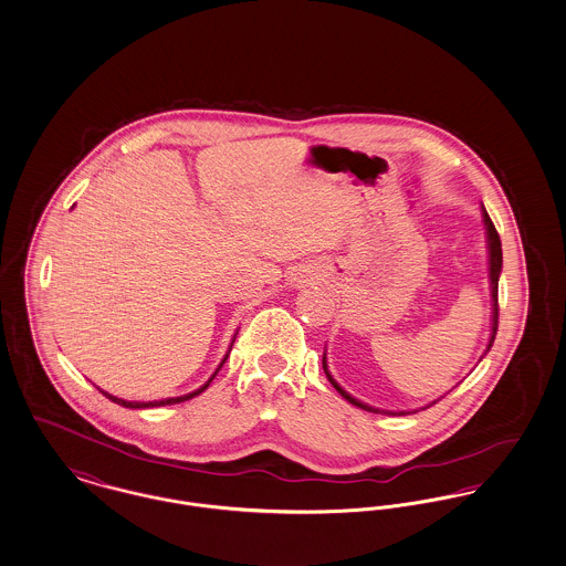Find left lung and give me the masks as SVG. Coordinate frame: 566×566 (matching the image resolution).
I'll return each instance as SVG.
<instances>
[{
    "label": "left lung",
    "instance_id": "8db88e82",
    "mask_svg": "<svg viewBox=\"0 0 566 566\" xmlns=\"http://www.w3.org/2000/svg\"><path fill=\"white\" fill-rule=\"evenodd\" d=\"M483 223H485V234H488L490 290H492V332H490V340H488V347H485V354H488L490 347H492V343H494V338H496V329H499V276H501V270H503V249H501V237H499V232H496V228H494V223H492V219H490V214L485 212V209H483ZM485 354H483V356H485ZM322 361H324V373H326L327 381L334 386V389H336L347 402H352L354 407H359V409H364V411H370V413H379V411H381V409H375V407H368V405L359 402L357 398H354L352 394H347L343 387L334 381V377L327 373L326 354H324ZM479 361H481V359H479ZM434 402H437V400H434ZM434 402H430V405H434ZM430 405H428V407H430ZM423 409H426V407H423ZM381 413H386V416H407L409 411H381Z\"/></svg>",
    "mask_w": 566,
    "mask_h": 566
}]
</instances>
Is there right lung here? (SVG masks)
<instances>
[{"label":"right lung","mask_w":566,"mask_h":566,"mask_svg":"<svg viewBox=\"0 0 566 566\" xmlns=\"http://www.w3.org/2000/svg\"><path fill=\"white\" fill-rule=\"evenodd\" d=\"M232 345H234V340H232ZM232 345H230V349H232ZM226 359L228 356L221 359V364H219V368L226 364ZM219 368L212 373V377H210L209 381L205 384V386L200 387V389H196V391H191V394H185V396H177V398H166V400H153V402H136V400H123V398H117V396H113V394H108V391H104V389H99L108 400H113V402H117L120 407H125V409H149V407H164V405H177V402H185V400H189V398H193V396H198V394H202L207 387L210 386V381L214 379V375L219 373Z\"/></svg>","instance_id":"right-lung-1"}]
</instances>
